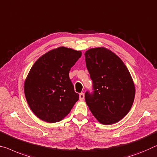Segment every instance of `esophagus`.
Segmentation results:
<instances>
[{
    "instance_id": "1",
    "label": "esophagus",
    "mask_w": 157,
    "mask_h": 157,
    "mask_svg": "<svg viewBox=\"0 0 157 157\" xmlns=\"http://www.w3.org/2000/svg\"><path fill=\"white\" fill-rule=\"evenodd\" d=\"M84 97H85V95H84L83 93H81L79 94V99H80V100H83L84 99Z\"/></svg>"
}]
</instances>
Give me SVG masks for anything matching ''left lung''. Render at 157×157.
<instances>
[{"instance_id": "left-lung-1", "label": "left lung", "mask_w": 157, "mask_h": 157, "mask_svg": "<svg viewBox=\"0 0 157 157\" xmlns=\"http://www.w3.org/2000/svg\"><path fill=\"white\" fill-rule=\"evenodd\" d=\"M85 57L93 86V93L85 94L87 105L100 124H115L133 103L136 89L131 74L122 60L105 48L89 49Z\"/></svg>"}]
</instances>
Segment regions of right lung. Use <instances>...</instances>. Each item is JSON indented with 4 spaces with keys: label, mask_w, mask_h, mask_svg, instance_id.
Returning <instances> with one entry per match:
<instances>
[{
    "label": "right lung",
    "mask_w": 157,
    "mask_h": 157,
    "mask_svg": "<svg viewBox=\"0 0 157 157\" xmlns=\"http://www.w3.org/2000/svg\"><path fill=\"white\" fill-rule=\"evenodd\" d=\"M81 57V51L59 47L42 55L31 67L25 82V97L43 121H60L78 100L69 74Z\"/></svg>",
    "instance_id": "obj_1"
}]
</instances>
